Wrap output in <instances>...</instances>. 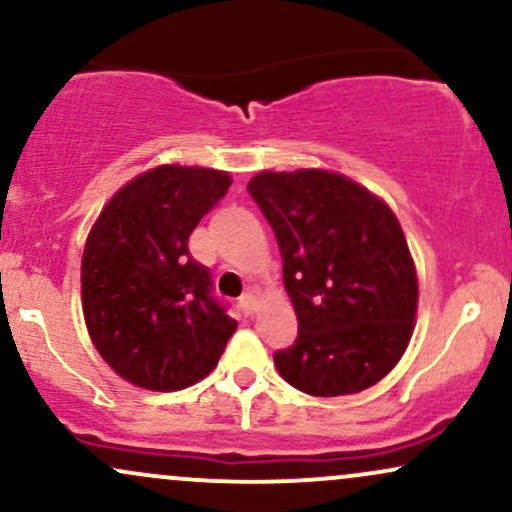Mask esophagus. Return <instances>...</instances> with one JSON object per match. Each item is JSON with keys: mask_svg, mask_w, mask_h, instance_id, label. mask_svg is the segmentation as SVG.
<instances>
[{"mask_svg": "<svg viewBox=\"0 0 512 512\" xmlns=\"http://www.w3.org/2000/svg\"><path fill=\"white\" fill-rule=\"evenodd\" d=\"M238 308L243 310L245 315H252L257 310V296H255V291H245L243 296L238 298Z\"/></svg>", "mask_w": 512, "mask_h": 512, "instance_id": "obj_1", "label": "esophagus"}]
</instances>
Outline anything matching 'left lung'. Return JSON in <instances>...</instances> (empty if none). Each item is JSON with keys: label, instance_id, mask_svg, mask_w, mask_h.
<instances>
[{"label": "left lung", "instance_id": "8db88e82", "mask_svg": "<svg viewBox=\"0 0 512 512\" xmlns=\"http://www.w3.org/2000/svg\"><path fill=\"white\" fill-rule=\"evenodd\" d=\"M248 190L279 243L298 317V339L274 354L281 378L313 397L354 395L383 380L407 349L419 303L397 216L330 170H264Z\"/></svg>", "mask_w": 512, "mask_h": 512}]
</instances>
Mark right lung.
Wrapping results in <instances>:
<instances>
[{
    "label": "right lung",
    "mask_w": 512,
    "mask_h": 512,
    "mask_svg": "<svg viewBox=\"0 0 512 512\" xmlns=\"http://www.w3.org/2000/svg\"><path fill=\"white\" fill-rule=\"evenodd\" d=\"M214 168L158 166L105 204L86 238L81 305L91 342L127 383L175 392L216 368L236 320L187 240L231 187Z\"/></svg>",
    "instance_id": "right-lung-1"
}]
</instances>
